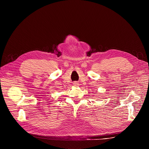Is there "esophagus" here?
I'll return each mask as SVG.
<instances>
[{
    "mask_svg": "<svg viewBox=\"0 0 149 149\" xmlns=\"http://www.w3.org/2000/svg\"><path fill=\"white\" fill-rule=\"evenodd\" d=\"M74 86H78V84L77 83V82H75L74 83Z\"/></svg>",
    "mask_w": 149,
    "mask_h": 149,
    "instance_id": "1",
    "label": "esophagus"
}]
</instances>
